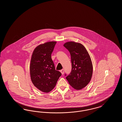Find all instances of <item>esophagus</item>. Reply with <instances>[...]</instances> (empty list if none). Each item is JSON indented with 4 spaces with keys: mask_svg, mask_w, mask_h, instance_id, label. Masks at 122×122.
Here are the masks:
<instances>
[{
    "mask_svg": "<svg viewBox=\"0 0 122 122\" xmlns=\"http://www.w3.org/2000/svg\"><path fill=\"white\" fill-rule=\"evenodd\" d=\"M60 72L61 73V74H62V75H63L64 74V69L61 70H60Z\"/></svg>",
    "mask_w": 122,
    "mask_h": 122,
    "instance_id": "obj_1",
    "label": "esophagus"
}]
</instances>
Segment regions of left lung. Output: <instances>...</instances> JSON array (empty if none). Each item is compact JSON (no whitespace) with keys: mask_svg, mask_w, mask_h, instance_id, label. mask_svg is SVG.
I'll list each match as a JSON object with an SVG mask.
<instances>
[{"mask_svg":"<svg viewBox=\"0 0 122 122\" xmlns=\"http://www.w3.org/2000/svg\"><path fill=\"white\" fill-rule=\"evenodd\" d=\"M64 46L70 52L72 64L71 72L66 78L72 87L80 90L86 87L92 79V59L86 48L81 43L68 41Z\"/></svg>","mask_w":122,"mask_h":122,"instance_id":"obj_1","label":"left lung"}]
</instances>
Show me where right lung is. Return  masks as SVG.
Instances as JSON below:
<instances>
[{
  "mask_svg": "<svg viewBox=\"0 0 122 122\" xmlns=\"http://www.w3.org/2000/svg\"><path fill=\"white\" fill-rule=\"evenodd\" d=\"M57 41L41 44L32 52L30 74L33 84L41 92L48 93L55 87L61 73L55 70L51 54Z\"/></svg>",
  "mask_w": 122,
  "mask_h": 122,
  "instance_id": "obj_1",
  "label": "right lung"
}]
</instances>
